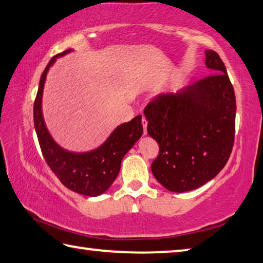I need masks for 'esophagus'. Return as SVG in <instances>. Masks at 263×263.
<instances>
[{
	"label": "esophagus",
	"instance_id": "obj_1",
	"mask_svg": "<svg viewBox=\"0 0 263 263\" xmlns=\"http://www.w3.org/2000/svg\"><path fill=\"white\" fill-rule=\"evenodd\" d=\"M141 123H143V128H144V135H147V120L145 117H143L141 119Z\"/></svg>",
	"mask_w": 263,
	"mask_h": 263
}]
</instances>
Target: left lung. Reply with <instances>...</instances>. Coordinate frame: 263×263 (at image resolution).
I'll list each match as a JSON object with an SVG mask.
<instances>
[{"mask_svg": "<svg viewBox=\"0 0 263 263\" xmlns=\"http://www.w3.org/2000/svg\"><path fill=\"white\" fill-rule=\"evenodd\" d=\"M205 53L213 73L176 93H159L144 110L147 133L159 144L152 173L177 193L212 180L227 164L234 145V89L218 53Z\"/></svg>", "mask_w": 263, "mask_h": 263, "instance_id": "8db88e82", "label": "left lung"}]
</instances>
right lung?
<instances>
[{"label":"right lung","instance_id":"1","mask_svg":"<svg viewBox=\"0 0 263 263\" xmlns=\"http://www.w3.org/2000/svg\"><path fill=\"white\" fill-rule=\"evenodd\" d=\"M72 49L52 57L41 76L39 91L34 103V124L37 138L45 161L60 181L76 193L97 197L109 190L120 171V164L133 145L143 135L141 116L120 124L101 146L89 152L74 153L62 148L45 126L42 115V95L47 73L58 57Z\"/></svg>","mask_w":263,"mask_h":263}]
</instances>
